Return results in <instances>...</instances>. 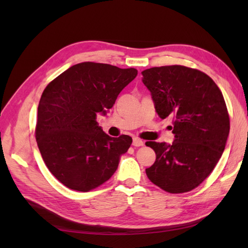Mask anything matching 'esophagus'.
<instances>
[{"label":"esophagus","instance_id":"34e87169","mask_svg":"<svg viewBox=\"0 0 248 248\" xmlns=\"http://www.w3.org/2000/svg\"><path fill=\"white\" fill-rule=\"evenodd\" d=\"M143 145H144V141L141 140H140L138 138H134L133 139V146L134 147H140V146H143Z\"/></svg>","mask_w":248,"mask_h":248}]
</instances>
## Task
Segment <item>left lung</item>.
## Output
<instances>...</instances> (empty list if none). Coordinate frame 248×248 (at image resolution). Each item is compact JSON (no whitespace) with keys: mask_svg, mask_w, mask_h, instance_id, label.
Returning <instances> with one entry per match:
<instances>
[{"mask_svg":"<svg viewBox=\"0 0 248 248\" xmlns=\"http://www.w3.org/2000/svg\"><path fill=\"white\" fill-rule=\"evenodd\" d=\"M157 115L171 116L172 144L147 141L156 157L146 173L164 191L180 194L197 187L214 170L229 135L230 123L222 92L205 73L180 65L143 72Z\"/></svg>","mask_w":248,"mask_h":248,"instance_id":"8db88e82","label":"left lung"}]
</instances>
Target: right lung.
Returning a JSON list of instances; mask_svg holds the SVG:
<instances>
[{"label":"right lung","instance_id":"obj_1","mask_svg":"<svg viewBox=\"0 0 248 248\" xmlns=\"http://www.w3.org/2000/svg\"><path fill=\"white\" fill-rule=\"evenodd\" d=\"M138 76L134 68L85 62L68 68L41 94L36 140L52 175L65 186L88 192L114 175L128 151L129 135L110 138L97 123Z\"/></svg>","mask_w":248,"mask_h":248}]
</instances>
